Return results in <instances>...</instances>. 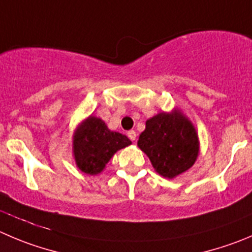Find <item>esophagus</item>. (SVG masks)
Listing matches in <instances>:
<instances>
[{"mask_svg":"<svg viewBox=\"0 0 252 252\" xmlns=\"http://www.w3.org/2000/svg\"><path fill=\"white\" fill-rule=\"evenodd\" d=\"M127 136H128V138H130L131 141H135L136 140V136H137V133H136V131L131 130V131H128V132H127Z\"/></svg>","mask_w":252,"mask_h":252,"instance_id":"obj_1","label":"esophagus"}]
</instances>
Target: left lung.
<instances>
[{
  "label": "left lung",
  "instance_id": "1",
  "mask_svg": "<svg viewBox=\"0 0 252 252\" xmlns=\"http://www.w3.org/2000/svg\"><path fill=\"white\" fill-rule=\"evenodd\" d=\"M137 145L148 156L153 168L167 178L190 168L199 152L195 128L179 111L160 112L147 120Z\"/></svg>",
  "mask_w": 252,
  "mask_h": 252
}]
</instances>
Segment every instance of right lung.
<instances>
[{
  "instance_id": "right-lung-1",
  "label": "right lung",
  "mask_w": 252,
  "mask_h": 252,
  "mask_svg": "<svg viewBox=\"0 0 252 252\" xmlns=\"http://www.w3.org/2000/svg\"><path fill=\"white\" fill-rule=\"evenodd\" d=\"M128 145V137L110 131L101 119L88 117L74 136L76 166L86 174L100 173L115 152Z\"/></svg>"
}]
</instances>
